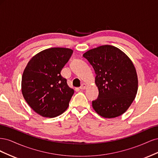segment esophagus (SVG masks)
<instances>
[{"label":"esophagus","mask_w":158,"mask_h":158,"mask_svg":"<svg viewBox=\"0 0 158 158\" xmlns=\"http://www.w3.org/2000/svg\"><path fill=\"white\" fill-rule=\"evenodd\" d=\"M85 88H86V84H82V85H81V86L80 87V89H85Z\"/></svg>","instance_id":"1"}]
</instances>
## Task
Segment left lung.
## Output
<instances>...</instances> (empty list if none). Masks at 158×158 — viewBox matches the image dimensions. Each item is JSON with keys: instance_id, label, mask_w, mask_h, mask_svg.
I'll return each instance as SVG.
<instances>
[{"instance_id": "8db88e82", "label": "left lung", "mask_w": 158, "mask_h": 158, "mask_svg": "<svg viewBox=\"0 0 158 158\" xmlns=\"http://www.w3.org/2000/svg\"><path fill=\"white\" fill-rule=\"evenodd\" d=\"M83 56L96 74L99 95L92 101L94 109L104 118L121 115L137 94L138 77L132 62L117 47L108 45L90 49Z\"/></svg>"}]
</instances>
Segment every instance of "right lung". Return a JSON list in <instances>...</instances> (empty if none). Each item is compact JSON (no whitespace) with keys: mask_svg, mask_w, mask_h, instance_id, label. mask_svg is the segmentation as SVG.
<instances>
[{"mask_svg":"<svg viewBox=\"0 0 158 158\" xmlns=\"http://www.w3.org/2000/svg\"><path fill=\"white\" fill-rule=\"evenodd\" d=\"M73 51L53 47L28 62L22 78V92L30 107L44 117H55L68 108L74 89L60 74Z\"/></svg>","mask_w":158,"mask_h":158,"instance_id":"right-lung-1","label":"right lung"}]
</instances>
